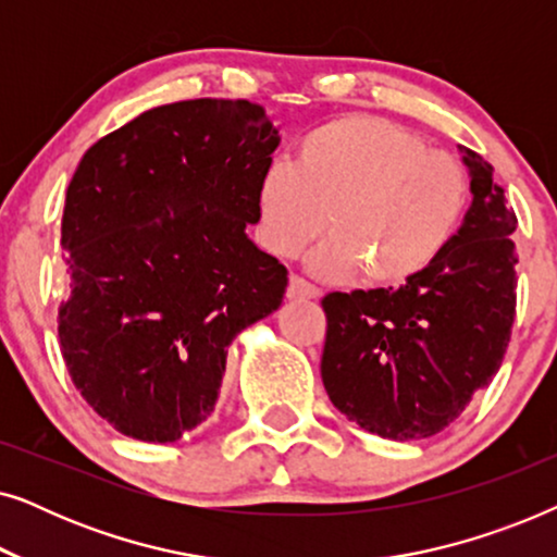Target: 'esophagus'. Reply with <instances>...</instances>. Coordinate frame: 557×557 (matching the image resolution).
<instances>
[{
  "mask_svg": "<svg viewBox=\"0 0 557 557\" xmlns=\"http://www.w3.org/2000/svg\"><path fill=\"white\" fill-rule=\"evenodd\" d=\"M288 299H319V288L309 281H304L301 276H292L288 278V288H286Z\"/></svg>",
  "mask_w": 557,
  "mask_h": 557,
  "instance_id": "obj_1",
  "label": "esophagus"
}]
</instances>
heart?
Masks as SVG:
<instances>
[{"instance_id":"heart-1","label":"heart","mask_w":557,"mask_h":557,"mask_svg":"<svg viewBox=\"0 0 557 557\" xmlns=\"http://www.w3.org/2000/svg\"><path fill=\"white\" fill-rule=\"evenodd\" d=\"M467 205L459 159L391 119L347 113L311 128L294 164L265 166L258 231L271 253L294 256L326 223L332 240L311 256L319 276L357 271L370 286H398L444 253Z\"/></svg>"}]
</instances>
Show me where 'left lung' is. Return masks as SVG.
Here are the masks:
<instances>
[{"instance_id":"8db88e82","label":"left lung","mask_w":557,"mask_h":557,"mask_svg":"<svg viewBox=\"0 0 557 557\" xmlns=\"http://www.w3.org/2000/svg\"><path fill=\"white\" fill-rule=\"evenodd\" d=\"M471 200L459 233L400 288L322 299V380L334 408L383 438H429L497 375L517 307V215L492 164L459 147Z\"/></svg>"}]
</instances>
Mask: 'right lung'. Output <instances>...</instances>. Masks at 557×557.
I'll return each instance as SVG.
<instances>
[{"label":"right lung","mask_w":557,"mask_h":557,"mask_svg":"<svg viewBox=\"0 0 557 557\" xmlns=\"http://www.w3.org/2000/svg\"><path fill=\"white\" fill-rule=\"evenodd\" d=\"M281 136L250 101L151 109L83 154L65 195V368L124 436L177 441L215 408L227 345L281 307L286 265L248 240Z\"/></svg>","instance_id":"1"}]
</instances>
